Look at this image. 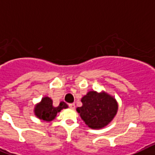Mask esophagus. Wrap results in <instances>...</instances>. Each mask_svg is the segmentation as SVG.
Here are the masks:
<instances>
[{
    "label": "esophagus",
    "mask_w": 155,
    "mask_h": 155,
    "mask_svg": "<svg viewBox=\"0 0 155 155\" xmlns=\"http://www.w3.org/2000/svg\"><path fill=\"white\" fill-rule=\"evenodd\" d=\"M68 106H69V107L71 108V109H75V104H69Z\"/></svg>",
    "instance_id": "1"
}]
</instances>
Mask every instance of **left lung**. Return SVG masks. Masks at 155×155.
<instances>
[{
  "instance_id": "8db88e82",
  "label": "left lung",
  "mask_w": 155,
  "mask_h": 155,
  "mask_svg": "<svg viewBox=\"0 0 155 155\" xmlns=\"http://www.w3.org/2000/svg\"><path fill=\"white\" fill-rule=\"evenodd\" d=\"M83 105L76 108L81 119L92 129H101L112 121L118 110V104L106 92L88 91L81 99Z\"/></svg>"
}]
</instances>
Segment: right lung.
<instances>
[{"instance_id":"obj_1","label":"right lung","mask_w":155,"mask_h":155,"mask_svg":"<svg viewBox=\"0 0 155 155\" xmlns=\"http://www.w3.org/2000/svg\"><path fill=\"white\" fill-rule=\"evenodd\" d=\"M68 106L64 102H60L59 106L55 107L52 105V100L49 97H44L38 104H36L34 109L36 116L44 121L50 122L56 118L58 112L62 109L68 108Z\"/></svg>"}]
</instances>
